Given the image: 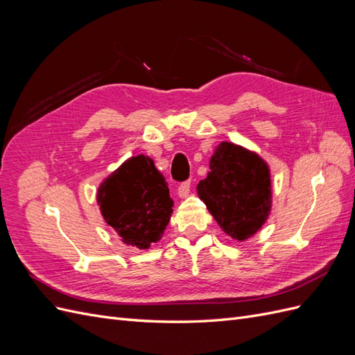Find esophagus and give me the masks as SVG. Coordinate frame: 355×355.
I'll return each instance as SVG.
<instances>
[{
  "label": "esophagus",
  "instance_id": "esophagus-1",
  "mask_svg": "<svg viewBox=\"0 0 355 355\" xmlns=\"http://www.w3.org/2000/svg\"><path fill=\"white\" fill-rule=\"evenodd\" d=\"M189 191H191V180H185L184 184H180L178 189V196L180 198H187L189 196Z\"/></svg>",
  "mask_w": 355,
  "mask_h": 355
}]
</instances>
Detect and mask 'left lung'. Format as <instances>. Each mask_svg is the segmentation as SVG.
Here are the masks:
<instances>
[{
    "instance_id": "obj_1",
    "label": "left lung",
    "mask_w": 355,
    "mask_h": 355,
    "mask_svg": "<svg viewBox=\"0 0 355 355\" xmlns=\"http://www.w3.org/2000/svg\"><path fill=\"white\" fill-rule=\"evenodd\" d=\"M197 191L219 227L239 241L261 230L271 210L270 168L257 154L230 142L216 148Z\"/></svg>"
}]
</instances>
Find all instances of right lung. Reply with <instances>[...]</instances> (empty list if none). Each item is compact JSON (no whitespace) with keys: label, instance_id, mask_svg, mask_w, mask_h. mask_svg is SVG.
I'll return each mask as SVG.
<instances>
[{"label":"right lung","instance_id":"add662e5","mask_svg":"<svg viewBox=\"0 0 355 355\" xmlns=\"http://www.w3.org/2000/svg\"><path fill=\"white\" fill-rule=\"evenodd\" d=\"M98 202L106 223L123 243L148 249L163 235L173 200L167 182L145 155L127 159L98 189Z\"/></svg>","mask_w":355,"mask_h":355}]
</instances>
